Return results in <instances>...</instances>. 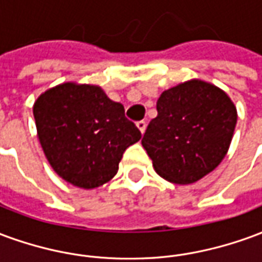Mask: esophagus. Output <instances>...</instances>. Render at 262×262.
I'll return each instance as SVG.
<instances>
[{"instance_id": "obj_1", "label": "esophagus", "mask_w": 262, "mask_h": 262, "mask_svg": "<svg viewBox=\"0 0 262 262\" xmlns=\"http://www.w3.org/2000/svg\"><path fill=\"white\" fill-rule=\"evenodd\" d=\"M137 129H139V130H140V133H144V132H146V126H147V123H146V122H144V120H140V122H137Z\"/></svg>"}]
</instances>
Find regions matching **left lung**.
Returning a JSON list of instances; mask_svg holds the SVG:
<instances>
[{"instance_id":"left-lung-1","label":"left lung","mask_w":262,"mask_h":262,"mask_svg":"<svg viewBox=\"0 0 262 262\" xmlns=\"http://www.w3.org/2000/svg\"><path fill=\"white\" fill-rule=\"evenodd\" d=\"M237 109L219 86L188 80L165 90L143 147L156 172L180 185L199 181L217 167L230 147Z\"/></svg>"}]
</instances>
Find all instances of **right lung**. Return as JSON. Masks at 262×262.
Instances as JSON below:
<instances>
[{"label": "right lung", "mask_w": 262, "mask_h": 262, "mask_svg": "<svg viewBox=\"0 0 262 262\" xmlns=\"http://www.w3.org/2000/svg\"><path fill=\"white\" fill-rule=\"evenodd\" d=\"M39 142L49 164L66 182L94 189L111 181L125 150L142 139L125 108L99 85L63 82L33 103Z\"/></svg>", "instance_id": "1"}]
</instances>
